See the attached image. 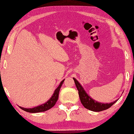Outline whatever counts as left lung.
<instances>
[{
  "instance_id": "1",
  "label": "left lung",
  "mask_w": 134,
  "mask_h": 134,
  "mask_svg": "<svg viewBox=\"0 0 134 134\" xmlns=\"http://www.w3.org/2000/svg\"><path fill=\"white\" fill-rule=\"evenodd\" d=\"M73 80L74 81L76 87H77L78 91V94H79L81 103L82 104V105L84 106L85 108L90 110L96 112L105 110L110 108L113 104H114L118 100L117 99L114 102H111V103H102L96 102L95 100H93V99H92L86 93L84 89L75 78H73Z\"/></svg>"
}]
</instances>
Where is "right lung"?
<instances>
[{"instance_id":"right-lung-1","label":"right lung","mask_w":134,"mask_h":134,"mask_svg":"<svg viewBox=\"0 0 134 134\" xmlns=\"http://www.w3.org/2000/svg\"><path fill=\"white\" fill-rule=\"evenodd\" d=\"M64 81V80H63L60 83V85H59L56 90H55L53 95L52 96L51 98L49 99V100L47 101L46 103L44 104H41L38 106H36L33 108H24V107H20V109H21L23 110H24L27 112L29 113H39V112H43L45 111L46 110H48L50 109H51L52 107L54 106V104H56L57 99L59 98V91L60 90V88L62 87V85H63Z\"/></svg>"}]
</instances>
